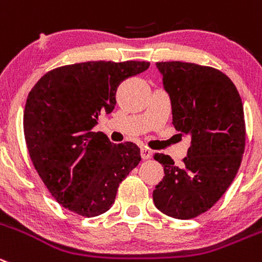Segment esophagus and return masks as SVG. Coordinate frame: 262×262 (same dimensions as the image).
<instances>
[{
  "label": "esophagus",
  "mask_w": 262,
  "mask_h": 262,
  "mask_svg": "<svg viewBox=\"0 0 262 262\" xmlns=\"http://www.w3.org/2000/svg\"><path fill=\"white\" fill-rule=\"evenodd\" d=\"M141 156H142V159H150L151 156H152V152H151V150H148V148L146 147H142L141 148Z\"/></svg>",
  "instance_id": "obj_1"
}]
</instances>
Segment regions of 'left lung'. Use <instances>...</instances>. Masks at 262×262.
Returning <instances> with one entry per match:
<instances>
[{
    "mask_svg": "<svg viewBox=\"0 0 262 262\" xmlns=\"http://www.w3.org/2000/svg\"><path fill=\"white\" fill-rule=\"evenodd\" d=\"M172 104L173 125L191 138L181 167L155 154L164 178L152 192L155 207L167 216L189 220L212 208L238 173L246 146L241 95L229 77L212 67L159 62Z\"/></svg>",
    "mask_w": 262,
    "mask_h": 262,
    "instance_id": "left-lung-1",
    "label": "left lung"
}]
</instances>
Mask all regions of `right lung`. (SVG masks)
I'll return each instance as SVG.
<instances>
[{"label": "right lung", "mask_w": 262, "mask_h": 262, "mask_svg": "<svg viewBox=\"0 0 262 262\" xmlns=\"http://www.w3.org/2000/svg\"><path fill=\"white\" fill-rule=\"evenodd\" d=\"M148 62H85L49 71L32 88L23 126L31 160L62 207L95 217L115 203L117 187L141 161L133 142L114 145L92 132L98 116L116 104L120 82Z\"/></svg>", "instance_id": "add662e5"}]
</instances>
